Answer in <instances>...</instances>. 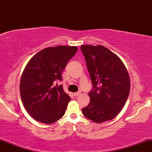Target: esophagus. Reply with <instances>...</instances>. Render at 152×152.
<instances>
[{
	"label": "esophagus",
	"mask_w": 152,
	"mask_h": 152,
	"mask_svg": "<svg viewBox=\"0 0 152 152\" xmlns=\"http://www.w3.org/2000/svg\"><path fill=\"white\" fill-rule=\"evenodd\" d=\"M80 94H81V91H78V92H76V93H74V95L75 96H79Z\"/></svg>",
	"instance_id": "1"
}]
</instances>
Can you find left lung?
<instances>
[{"mask_svg": "<svg viewBox=\"0 0 152 152\" xmlns=\"http://www.w3.org/2000/svg\"><path fill=\"white\" fill-rule=\"evenodd\" d=\"M81 50L92 83L90 102L82 113L98 124L113 119L129 94L130 78L126 67L116 54L101 45H84Z\"/></svg>", "mask_w": 152, "mask_h": 152, "instance_id": "1", "label": "left lung"}]
</instances>
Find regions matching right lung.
<instances>
[{
  "mask_svg": "<svg viewBox=\"0 0 152 152\" xmlns=\"http://www.w3.org/2000/svg\"><path fill=\"white\" fill-rule=\"evenodd\" d=\"M77 50L76 46L48 47L26 65L20 78V97L28 113L37 121L50 124L65 114L71 97L62 85L55 83L61 81L62 71Z\"/></svg>",
  "mask_w": 152,
  "mask_h": 152,
  "instance_id": "add662e5",
  "label": "right lung"
}]
</instances>
